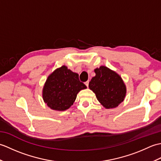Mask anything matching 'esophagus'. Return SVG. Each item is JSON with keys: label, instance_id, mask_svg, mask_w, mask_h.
Returning <instances> with one entry per match:
<instances>
[{"label": "esophagus", "instance_id": "1", "mask_svg": "<svg viewBox=\"0 0 161 161\" xmlns=\"http://www.w3.org/2000/svg\"><path fill=\"white\" fill-rule=\"evenodd\" d=\"M88 83H89V81H86V82H85V85H86L87 87L88 86Z\"/></svg>", "mask_w": 161, "mask_h": 161}]
</instances>
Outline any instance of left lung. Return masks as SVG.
Returning a JSON list of instances; mask_svg holds the SVG:
<instances>
[{
	"mask_svg": "<svg viewBox=\"0 0 161 161\" xmlns=\"http://www.w3.org/2000/svg\"><path fill=\"white\" fill-rule=\"evenodd\" d=\"M95 76L91 79L88 87L96 95L99 102L105 108H114L124 101L126 85L116 72L101 66L94 70Z\"/></svg>",
	"mask_w": 161,
	"mask_h": 161,
	"instance_id": "8db88e82",
	"label": "left lung"
}]
</instances>
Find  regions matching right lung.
Masks as SVG:
<instances>
[{
    "label": "right lung",
    "mask_w": 161,
    "mask_h": 161,
    "mask_svg": "<svg viewBox=\"0 0 161 161\" xmlns=\"http://www.w3.org/2000/svg\"><path fill=\"white\" fill-rule=\"evenodd\" d=\"M85 88L79 75L64 65L47 77L42 91L43 100L53 110L64 111L73 104L77 93Z\"/></svg>",
    "instance_id": "right-lung-1"
}]
</instances>
